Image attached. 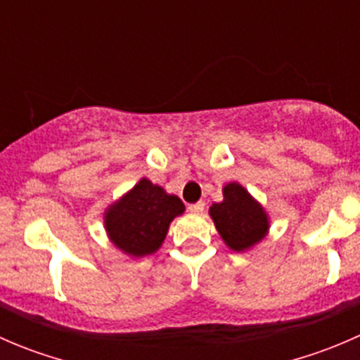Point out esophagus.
Listing matches in <instances>:
<instances>
[{"label": "esophagus", "instance_id": "34e87169", "mask_svg": "<svg viewBox=\"0 0 360 360\" xmlns=\"http://www.w3.org/2000/svg\"><path fill=\"white\" fill-rule=\"evenodd\" d=\"M203 209H205V202H197V203H191L190 207H188V210L193 214H202Z\"/></svg>", "mask_w": 360, "mask_h": 360}]
</instances>
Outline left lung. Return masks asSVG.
<instances>
[{
  "instance_id": "1",
  "label": "left lung",
  "mask_w": 360,
  "mask_h": 360,
  "mask_svg": "<svg viewBox=\"0 0 360 360\" xmlns=\"http://www.w3.org/2000/svg\"><path fill=\"white\" fill-rule=\"evenodd\" d=\"M223 197V202L212 203L209 209L217 233L231 250L242 252L254 248L266 237L270 228L268 214L238 183L226 184Z\"/></svg>"
}]
</instances>
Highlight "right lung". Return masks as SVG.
Here are the masks:
<instances>
[{
  "mask_svg": "<svg viewBox=\"0 0 360 360\" xmlns=\"http://www.w3.org/2000/svg\"><path fill=\"white\" fill-rule=\"evenodd\" d=\"M184 212V203L162 186L143 177L129 193L111 203L104 212L108 237L132 257L157 252L170 223Z\"/></svg>",
  "mask_w": 360,
  "mask_h": 360,
  "instance_id": "obj_1",
  "label": "right lung"
}]
</instances>
